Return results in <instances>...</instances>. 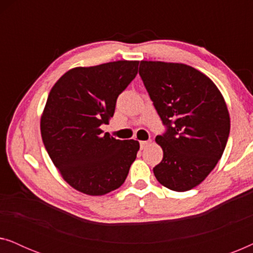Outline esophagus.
Instances as JSON below:
<instances>
[{
    "label": "esophagus",
    "instance_id": "1",
    "mask_svg": "<svg viewBox=\"0 0 253 253\" xmlns=\"http://www.w3.org/2000/svg\"><path fill=\"white\" fill-rule=\"evenodd\" d=\"M150 144H151V140H141L140 141V148H141V150H144V148H146Z\"/></svg>",
    "mask_w": 253,
    "mask_h": 253
}]
</instances>
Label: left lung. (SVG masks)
I'll return each instance as SVG.
<instances>
[{"label": "left lung", "instance_id": "left-lung-1", "mask_svg": "<svg viewBox=\"0 0 253 253\" xmlns=\"http://www.w3.org/2000/svg\"><path fill=\"white\" fill-rule=\"evenodd\" d=\"M139 75L162 122L155 138L164 158L153 168L160 184L184 192L199 185L222 157L230 117L220 89L205 74L183 63L140 61Z\"/></svg>", "mask_w": 253, "mask_h": 253}]
</instances>
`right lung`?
Wrapping results in <instances>:
<instances>
[{
	"label": "right lung",
	"instance_id": "obj_1",
	"mask_svg": "<svg viewBox=\"0 0 253 253\" xmlns=\"http://www.w3.org/2000/svg\"><path fill=\"white\" fill-rule=\"evenodd\" d=\"M139 61H115L65 72L51 87L40 120L44 147L69 185L88 196L119 189L139 141L102 133L116 99L138 74Z\"/></svg>",
	"mask_w": 253,
	"mask_h": 253
}]
</instances>
